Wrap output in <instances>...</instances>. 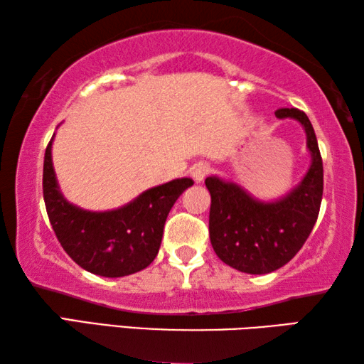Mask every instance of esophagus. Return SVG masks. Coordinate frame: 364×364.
Instances as JSON below:
<instances>
[{"label":"esophagus","mask_w":364,"mask_h":364,"mask_svg":"<svg viewBox=\"0 0 364 364\" xmlns=\"http://www.w3.org/2000/svg\"><path fill=\"white\" fill-rule=\"evenodd\" d=\"M210 173V165L208 164H204V162H199V164H196L193 168H191V175H193V178L194 180L197 181V183H200L202 180H204V178Z\"/></svg>","instance_id":"34e87169"}]
</instances>
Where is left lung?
Instances as JSON below:
<instances>
[{"label":"left lung","instance_id":"obj_1","mask_svg":"<svg viewBox=\"0 0 364 364\" xmlns=\"http://www.w3.org/2000/svg\"><path fill=\"white\" fill-rule=\"evenodd\" d=\"M278 119L299 120L311 165L297 188L276 202H260L234 183L208 176L210 242L221 262L250 274H267L291 262L315 226L323 199V159L304 110L278 109Z\"/></svg>","mask_w":364,"mask_h":364}]
</instances>
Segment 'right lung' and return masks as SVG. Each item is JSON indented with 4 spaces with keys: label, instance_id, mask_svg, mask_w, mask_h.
Instances as JSON below:
<instances>
[{
    "label": "right lung",
    "instance_id": "right-lung-1",
    "mask_svg": "<svg viewBox=\"0 0 364 364\" xmlns=\"http://www.w3.org/2000/svg\"><path fill=\"white\" fill-rule=\"evenodd\" d=\"M49 141L43 164V197L58 241L73 262L93 274L122 278L144 269L156 258L164 225L178 197L193 186L180 178L147 189L125 207L86 212L69 204L58 188Z\"/></svg>",
    "mask_w": 364,
    "mask_h": 364
}]
</instances>
